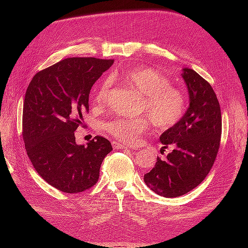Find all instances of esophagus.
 I'll list each match as a JSON object with an SVG mask.
<instances>
[{
	"mask_svg": "<svg viewBox=\"0 0 248 248\" xmlns=\"http://www.w3.org/2000/svg\"><path fill=\"white\" fill-rule=\"evenodd\" d=\"M111 145H112V148H114V149H125V148H128V146H125L124 144H121V142H119V141H111Z\"/></svg>",
	"mask_w": 248,
	"mask_h": 248,
	"instance_id": "34e87169",
	"label": "esophagus"
}]
</instances>
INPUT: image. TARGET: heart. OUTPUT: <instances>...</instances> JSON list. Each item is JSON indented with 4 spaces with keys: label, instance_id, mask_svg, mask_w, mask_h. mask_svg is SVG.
Instances as JSON below:
<instances>
[{
    "label": "heart",
    "instance_id": "1",
    "mask_svg": "<svg viewBox=\"0 0 248 248\" xmlns=\"http://www.w3.org/2000/svg\"><path fill=\"white\" fill-rule=\"evenodd\" d=\"M119 78L144 96L140 111L148 117L108 120L103 123V128L110 136L131 144L149 130L151 122L157 130H167L184 116L185 94L172 87L170 80L159 71L150 67H136L120 73ZM110 84V79L107 78L96 89L93 98L96 108H102L108 104Z\"/></svg>",
    "mask_w": 248,
    "mask_h": 248
}]
</instances>
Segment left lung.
Returning a JSON list of instances; mask_svg holds the SVG:
<instances>
[{
  "instance_id": "1",
  "label": "left lung",
  "mask_w": 248,
  "mask_h": 248,
  "mask_svg": "<svg viewBox=\"0 0 248 248\" xmlns=\"http://www.w3.org/2000/svg\"><path fill=\"white\" fill-rule=\"evenodd\" d=\"M189 108L182 119L160 136L161 144L172 151L166 159L157 157L144 176L149 188L164 198L183 196L200 185L212 169L221 137V112L216 94L196 71L184 68Z\"/></svg>"
}]
</instances>
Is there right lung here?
<instances>
[{"label":"right lung","mask_w":248,"mask_h":248,"mask_svg":"<svg viewBox=\"0 0 248 248\" xmlns=\"http://www.w3.org/2000/svg\"><path fill=\"white\" fill-rule=\"evenodd\" d=\"M114 60L67 58L35 74L22 108V138L35 170L55 188L67 193L91 188L112 147L97 136L78 145L74 131L84 126L92 86ZM85 127V126H84Z\"/></svg>","instance_id":"add662e5"}]
</instances>
